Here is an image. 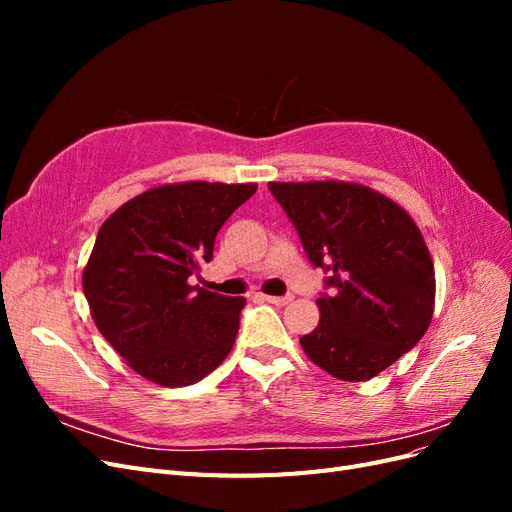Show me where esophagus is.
Wrapping results in <instances>:
<instances>
[{
	"label": "esophagus",
	"instance_id": "1",
	"mask_svg": "<svg viewBox=\"0 0 512 512\" xmlns=\"http://www.w3.org/2000/svg\"><path fill=\"white\" fill-rule=\"evenodd\" d=\"M262 301L273 303V305H286L292 301V294H286V297H271V294H260Z\"/></svg>",
	"mask_w": 512,
	"mask_h": 512
}]
</instances>
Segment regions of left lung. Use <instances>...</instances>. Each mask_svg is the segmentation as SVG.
I'll list each match as a JSON object with an SVG mask.
<instances>
[{
  "mask_svg": "<svg viewBox=\"0 0 512 512\" xmlns=\"http://www.w3.org/2000/svg\"><path fill=\"white\" fill-rule=\"evenodd\" d=\"M269 190L333 288L316 299L318 327L301 337L309 361L337 380L378 376L418 344L433 316L436 273L421 230L361 183L271 181Z\"/></svg>",
  "mask_w": 512,
  "mask_h": 512,
  "instance_id": "1",
  "label": "left lung"
}]
</instances>
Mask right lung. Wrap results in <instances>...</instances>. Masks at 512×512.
<instances>
[{
    "instance_id": "obj_1",
    "label": "right lung",
    "mask_w": 512,
    "mask_h": 512,
    "mask_svg": "<svg viewBox=\"0 0 512 512\" xmlns=\"http://www.w3.org/2000/svg\"><path fill=\"white\" fill-rule=\"evenodd\" d=\"M256 183H166L108 218L83 271L98 331L126 363L160 386H188L235 344L243 297L192 286L213 258L218 230Z\"/></svg>"
}]
</instances>
